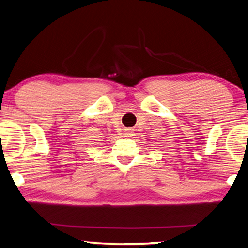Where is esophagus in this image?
<instances>
[{
	"label": "esophagus",
	"mask_w": 248,
	"mask_h": 248,
	"mask_svg": "<svg viewBox=\"0 0 248 248\" xmlns=\"http://www.w3.org/2000/svg\"><path fill=\"white\" fill-rule=\"evenodd\" d=\"M125 135H128L127 137H129V135H131V133H125Z\"/></svg>",
	"instance_id": "esophagus-1"
}]
</instances>
